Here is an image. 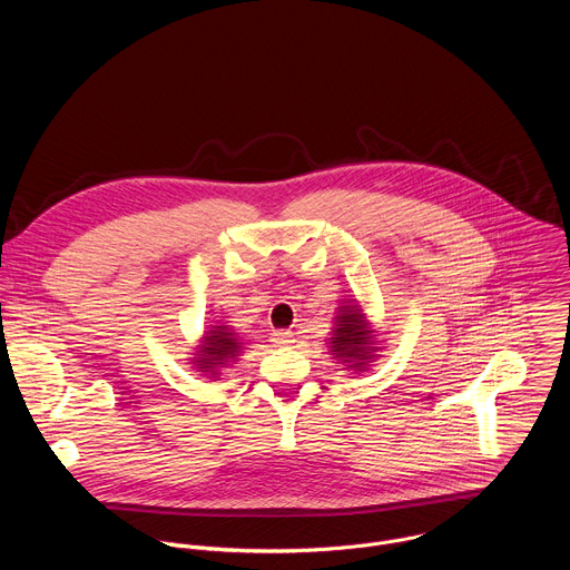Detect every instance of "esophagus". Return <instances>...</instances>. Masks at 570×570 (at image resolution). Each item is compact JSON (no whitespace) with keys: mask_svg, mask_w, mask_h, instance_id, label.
<instances>
[{"mask_svg":"<svg viewBox=\"0 0 570 570\" xmlns=\"http://www.w3.org/2000/svg\"><path fill=\"white\" fill-rule=\"evenodd\" d=\"M273 343H275L277 347H286V345H291V343H293V332H284V330L275 332V334H273Z\"/></svg>","mask_w":570,"mask_h":570,"instance_id":"obj_1","label":"esophagus"}]
</instances>
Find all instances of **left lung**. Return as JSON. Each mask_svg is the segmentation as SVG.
Segmentation results:
<instances>
[{
  "mask_svg": "<svg viewBox=\"0 0 570 570\" xmlns=\"http://www.w3.org/2000/svg\"><path fill=\"white\" fill-rule=\"evenodd\" d=\"M327 347L334 361L352 374H363L379 361L383 341L367 317L363 304L356 297L343 299L336 308V317L327 338Z\"/></svg>",
  "mask_w": 570,
  "mask_h": 570,
  "instance_id": "1",
  "label": "left lung"
}]
</instances>
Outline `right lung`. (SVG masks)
I'll return each mask as SVG.
<instances>
[{
    "label": "right lung",
    "instance_id": "1",
    "mask_svg": "<svg viewBox=\"0 0 570 570\" xmlns=\"http://www.w3.org/2000/svg\"><path fill=\"white\" fill-rule=\"evenodd\" d=\"M243 350H246V343L240 341V336L227 322L216 320L209 324V330L203 332L198 345L191 352V358L187 361L196 372H200V376L218 381L223 370L232 367Z\"/></svg>",
    "mask_w": 570,
    "mask_h": 570
}]
</instances>
